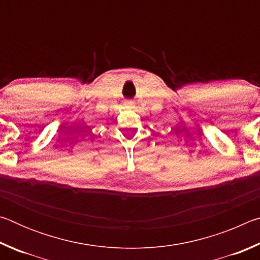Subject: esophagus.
Here are the masks:
<instances>
[{"label":"esophagus","mask_w":260,"mask_h":260,"mask_svg":"<svg viewBox=\"0 0 260 260\" xmlns=\"http://www.w3.org/2000/svg\"><path fill=\"white\" fill-rule=\"evenodd\" d=\"M126 105H127V107H133V103H132V102H126Z\"/></svg>","instance_id":"34e87169"}]
</instances>
